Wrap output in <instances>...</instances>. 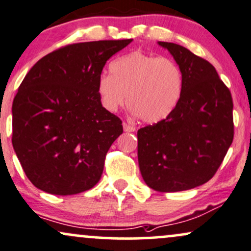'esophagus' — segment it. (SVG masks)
<instances>
[{"instance_id":"esophagus-1","label":"esophagus","mask_w":251,"mask_h":251,"mask_svg":"<svg viewBox=\"0 0 251 251\" xmlns=\"http://www.w3.org/2000/svg\"><path fill=\"white\" fill-rule=\"evenodd\" d=\"M123 127H124V131H125V132H134L135 131L134 126L128 125V124H126V123L123 124Z\"/></svg>"}]
</instances>
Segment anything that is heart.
Here are the masks:
<instances>
[{
	"mask_svg": "<svg viewBox=\"0 0 251 251\" xmlns=\"http://www.w3.org/2000/svg\"><path fill=\"white\" fill-rule=\"evenodd\" d=\"M110 71L111 75H101L97 80L101 105L110 112L127 101L134 116L156 124L179 104L183 75L174 60L134 51L113 60Z\"/></svg>",
	"mask_w": 251,
	"mask_h": 251,
	"instance_id": "obj_1",
	"label": "heart"
}]
</instances>
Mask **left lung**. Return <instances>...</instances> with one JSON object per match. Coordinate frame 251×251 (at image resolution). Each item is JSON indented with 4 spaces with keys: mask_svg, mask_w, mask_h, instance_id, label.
Wrapping results in <instances>:
<instances>
[{
    "mask_svg": "<svg viewBox=\"0 0 251 251\" xmlns=\"http://www.w3.org/2000/svg\"><path fill=\"white\" fill-rule=\"evenodd\" d=\"M183 75L182 95L166 119L138 131V161L146 185L162 193L203 185L234 138L232 99L215 68L185 47L158 42Z\"/></svg>",
    "mask_w": 251,
    "mask_h": 251,
    "instance_id": "1",
    "label": "left lung"
}]
</instances>
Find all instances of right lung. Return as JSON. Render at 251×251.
<instances>
[{
	"mask_svg": "<svg viewBox=\"0 0 251 251\" xmlns=\"http://www.w3.org/2000/svg\"><path fill=\"white\" fill-rule=\"evenodd\" d=\"M131 42L68 45L39 59L24 77L13 102V147L38 189L74 195L100 180L123 125L102 107L97 80L107 59Z\"/></svg>",
	"mask_w": 251,
	"mask_h": 251,
	"instance_id": "1",
	"label": "right lung"
}]
</instances>
